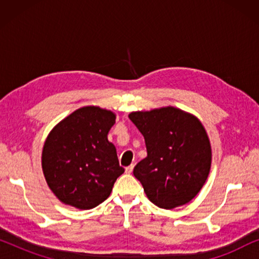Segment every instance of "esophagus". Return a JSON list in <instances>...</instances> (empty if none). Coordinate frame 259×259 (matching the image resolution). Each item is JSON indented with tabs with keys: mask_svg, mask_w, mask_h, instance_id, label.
Listing matches in <instances>:
<instances>
[{
	"mask_svg": "<svg viewBox=\"0 0 259 259\" xmlns=\"http://www.w3.org/2000/svg\"><path fill=\"white\" fill-rule=\"evenodd\" d=\"M133 168H134V165L132 164V165H130V166H127V167L125 168V171H126V173H132V171H133Z\"/></svg>",
	"mask_w": 259,
	"mask_h": 259,
	"instance_id": "34e87169",
	"label": "esophagus"
}]
</instances>
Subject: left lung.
<instances>
[{
  "instance_id": "8db88e82",
  "label": "left lung",
  "mask_w": 259,
  "mask_h": 259,
  "mask_svg": "<svg viewBox=\"0 0 259 259\" xmlns=\"http://www.w3.org/2000/svg\"><path fill=\"white\" fill-rule=\"evenodd\" d=\"M145 138L147 157L133 175L158 207L171 210L187 204L206 182L211 144L196 116L176 107H161L128 115Z\"/></svg>"
}]
</instances>
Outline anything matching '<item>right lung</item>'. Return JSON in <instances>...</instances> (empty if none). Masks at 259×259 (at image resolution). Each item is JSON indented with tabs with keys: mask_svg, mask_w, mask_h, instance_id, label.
Wrapping results in <instances>:
<instances>
[{
	"mask_svg": "<svg viewBox=\"0 0 259 259\" xmlns=\"http://www.w3.org/2000/svg\"><path fill=\"white\" fill-rule=\"evenodd\" d=\"M115 114L86 106L61 120L42 150V171L49 189L63 204L90 210L105 201L125 172L107 139Z\"/></svg>",
	"mask_w": 259,
	"mask_h": 259,
	"instance_id": "obj_1",
	"label": "right lung"
}]
</instances>
